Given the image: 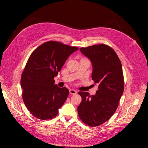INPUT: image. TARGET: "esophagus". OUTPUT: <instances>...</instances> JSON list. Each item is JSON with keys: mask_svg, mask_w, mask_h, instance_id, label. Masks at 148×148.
Returning <instances> with one entry per match:
<instances>
[{"mask_svg": "<svg viewBox=\"0 0 148 148\" xmlns=\"http://www.w3.org/2000/svg\"><path fill=\"white\" fill-rule=\"evenodd\" d=\"M69 92L71 94H73V95H74V94H77V91L73 89H70L69 90Z\"/></svg>", "mask_w": 148, "mask_h": 148, "instance_id": "obj_1", "label": "esophagus"}]
</instances>
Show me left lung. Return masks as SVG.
<instances>
[{
    "instance_id": "obj_1",
    "label": "left lung",
    "mask_w": 148,
    "mask_h": 148,
    "mask_svg": "<svg viewBox=\"0 0 148 148\" xmlns=\"http://www.w3.org/2000/svg\"><path fill=\"white\" fill-rule=\"evenodd\" d=\"M79 50L91 62V77L98 90L91 96L88 92H78L82 99L77 108L78 115L84 124L99 126L114 114L123 95L122 66L114 50L108 45H94Z\"/></svg>"
}]
</instances>
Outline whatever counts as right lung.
Wrapping results in <instances>:
<instances>
[{
	"label": "right lung",
	"instance_id": "right-lung-1",
	"mask_svg": "<svg viewBox=\"0 0 148 148\" xmlns=\"http://www.w3.org/2000/svg\"><path fill=\"white\" fill-rule=\"evenodd\" d=\"M78 49L57 41H48L34 50L21 78L23 99L29 111L41 120L56 117L69 91L54 84V78L70 55Z\"/></svg>",
	"mask_w": 148,
	"mask_h": 148
}]
</instances>
